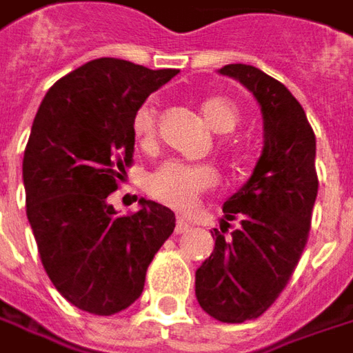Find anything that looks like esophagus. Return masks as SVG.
Listing matches in <instances>:
<instances>
[{"mask_svg":"<svg viewBox=\"0 0 353 353\" xmlns=\"http://www.w3.org/2000/svg\"><path fill=\"white\" fill-rule=\"evenodd\" d=\"M188 229H190V223H188L184 217H179V219H176V227H174V231L181 235V233H186Z\"/></svg>","mask_w":353,"mask_h":353,"instance_id":"1","label":"esophagus"}]
</instances>
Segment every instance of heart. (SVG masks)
Segmentation results:
<instances>
[{"mask_svg":"<svg viewBox=\"0 0 353 353\" xmlns=\"http://www.w3.org/2000/svg\"><path fill=\"white\" fill-rule=\"evenodd\" d=\"M205 124L214 130L215 134H229L237 128L241 120L239 106L219 94L205 97L200 105ZM157 130V105L153 99L136 108L132 116V136L139 145H149L155 138ZM225 153H237L233 145H223ZM217 182V172L208 165H190L182 161H167L157 171H153L148 179L149 194L163 204L188 210L192 208L198 198L208 190H212Z\"/></svg>","mask_w":353,"mask_h":353,"instance_id":"obj_1","label":"heart"}]
</instances>
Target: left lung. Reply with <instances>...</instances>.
I'll return each instance as SVG.
<instances>
[{"label": "left lung", "mask_w": 353, "mask_h": 353, "mask_svg": "<svg viewBox=\"0 0 353 353\" xmlns=\"http://www.w3.org/2000/svg\"><path fill=\"white\" fill-rule=\"evenodd\" d=\"M219 73L259 101L264 148L250 179L223 204L221 231H212L214 252L196 270V299L221 323H245L280 297L307 245L319 192L316 141L303 106L283 83L247 63H229ZM229 221L239 227L225 238Z\"/></svg>", "instance_id": "1"}]
</instances>
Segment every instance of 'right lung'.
Returning <instances> with one entry per match:
<instances>
[{
	"mask_svg": "<svg viewBox=\"0 0 353 353\" xmlns=\"http://www.w3.org/2000/svg\"><path fill=\"white\" fill-rule=\"evenodd\" d=\"M179 70L99 58L48 89L23 159L27 217L54 288L77 309L114 314L143 292L174 214L139 200L118 217L108 196L132 165V116Z\"/></svg>",
	"mask_w": 353,
	"mask_h": 353,
	"instance_id": "obj_1",
	"label": "right lung"
}]
</instances>
